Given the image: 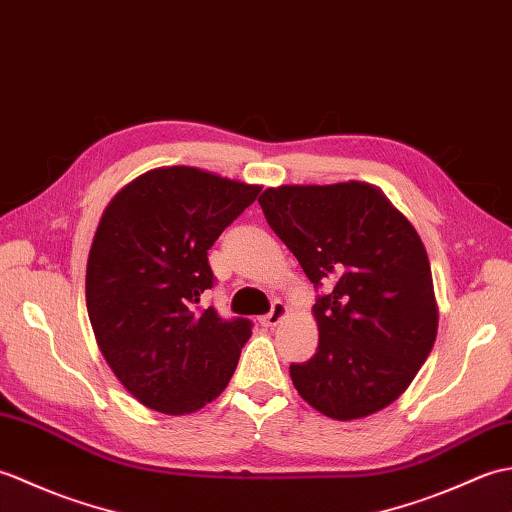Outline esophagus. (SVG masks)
<instances>
[{"instance_id": "esophagus-1", "label": "esophagus", "mask_w": 512, "mask_h": 512, "mask_svg": "<svg viewBox=\"0 0 512 512\" xmlns=\"http://www.w3.org/2000/svg\"><path fill=\"white\" fill-rule=\"evenodd\" d=\"M286 312H288L286 303L275 301V303H273V308H270V312H268V314H264L262 319H259V323L266 325V328H273V325H277L281 319L286 317Z\"/></svg>"}]
</instances>
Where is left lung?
I'll return each mask as SVG.
<instances>
[{"instance_id": "left-lung-1", "label": "left lung", "mask_w": 512, "mask_h": 512, "mask_svg": "<svg viewBox=\"0 0 512 512\" xmlns=\"http://www.w3.org/2000/svg\"><path fill=\"white\" fill-rule=\"evenodd\" d=\"M259 204L268 226L325 292L314 303L319 347L292 363L299 396L334 420L391 405L427 361L438 306L427 250L387 195L367 182L284 184Z\"/></svg>"}]
</instances>
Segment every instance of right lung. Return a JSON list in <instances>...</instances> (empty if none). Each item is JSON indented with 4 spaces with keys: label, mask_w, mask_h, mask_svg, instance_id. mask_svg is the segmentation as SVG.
<instances>
[{
    "label": "right lung",
    "mask_w": 512,
    "mask_h": 512,
    "mask_svg": "<svg viewBox=\"0 0 512 512\" xmlns=\"http://www.w3.org/2000/svg\"><path fill=\"white\" fill-rule=\"evenodd\" d=\"M259 191L195 167H160L107 204L85 301L103 358L145 407L184 416L231 380L253 323L198 303L215 281L206 250Z\"/></svg>",
    "instance_id": "obj_1"
}]
</instances>
